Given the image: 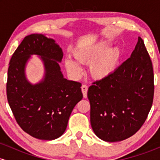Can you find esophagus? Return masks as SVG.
Returning a JSON list of instances; mask_svg holds the SVG:
<instances>
[{
	"label": "esophagus",
	"mask_w": 160,
	"mask_h": 160,
	"mask_svg": "<svg viewBox=\"0 0 160 160\" xmlns=\"http://www.w3.org/2000/svg\"><path fill=\"white\" fill-rule=\"evenodd\" d=\"M81 90L83 95V98H86L87 97V91H88V87L86 85H82L81 86Z\"/></svg>",
	"instance_id": "34e87169"
}]
</instances>
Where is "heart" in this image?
<instances>
[{
  "label": "heart",
  "mask_w": 160,
  "mask_h": 160,
  "mask_svg": "<svg viewBox=\"0 0 160 160\" xmlns=\"http://www.w3.org/2000/svg\"><path fill=\"white\" fill-rule=\"evenodd\" d=\"M110 45L108 42H102L92 47L78 49L73 56L80 65H89V73L94 80H104L115 72L122 57L120 48L108 49ZM65 66L73 77L78 78L82 74V68L71 58H66Z\"/></svg>",
  "instance_id": "b5f03b06"
}]
</instances>
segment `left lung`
Instances as JSON below:
<instances>
[{
  "mask_svg": "<svg viewBox=\"0 0 160 160\" xmlns=\"http://www.w3.org/2000/svg\"><path fill=\"white\" fill-rule=\"evenodd\" d=\"M153 94V65L144 41L138 37L130 58L111 77L89 87L93 132L108 142L132 136L148 117Z\"/></svg>",
  "mask_w": 160,
  "mask_h": 160,
  "instance_id": "left-lung-1",
  "label": "left lung"
}]
</instances>
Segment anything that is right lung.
<instances>
[{
    "mask_svg": "<svg viewBox=\"0 0 160 160\" xmlns=\"http://www.w3.org/2000/svg\"><path fill=\"white\" fill-rule=\"evenodd\" d=\"M38 55L45 77L32 84L25 76L27 62ZM63 52L53 39L32 34L24 38L12 54L7 73V96L17 123L40 140H54L65 132L70 115L82 98L81 83L64 78L59 63Z\"/></svg>",
    "mask_w": 160,
    "mask_h": 160,
    "instance_id": "add662e5",
    "label": "right lung"
}]
</instances>
